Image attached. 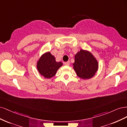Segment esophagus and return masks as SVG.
Here are the masks:
<instances>
[{"instance_id":"1","label":"esophagus","mask_w":127,"mask_h":127,"mask_svg":"<svg viewBox=\"0 0 127 127\" xmlns=\"http://www.w3.org/2000/svg\"><path fill=\"white\" fill-rule=\"evenodd\" d=\"M69 64H70V62H69V61H67V62L64 63V64L66 65H67V66L69 65Z\"/></svg>"}]
</instances>
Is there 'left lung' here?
Listing matches in <instances>:
<instances>
[{"label": "left lung", "mask_w": 127, "mask_h": 127, "mask_svg": "<svg viewBox=\"0 0 127 127\" xmlns=\"http://www.w3.org/2000/svg\"><path fill=\"white\" fill-rule=\"evenodd\" d=\"M73 66L77 76L87 80L95 75L98 70L99 63L91 52L81 49L75 55Z\"/></svg>", "instance_id": "left-lung-1"}]
</instances>
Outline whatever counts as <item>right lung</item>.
I'll return each instance as SVG.
<instances>
[{"mask_svg": "<svg viewBox=\"0 0 127 127\" xmlns=\"http://www.w3.org/2000/svg\"><path fill=\"white\" fill-rule=\"evenodd\" d=\"M62 65V62H56L55 58L50 52H47L42 54L36 63L37 71L45 79L53 77Z\"/></svg>", "mask_w": 127, "mask_h": 127, "instance_id": "obj_1", "label": "right lung"}]
</instances>
